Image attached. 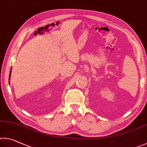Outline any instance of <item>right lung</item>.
Wrapping results in <instances>:
<instances>
[{
    "instance_id": "right-lung-1",
    "label": "right lung",
    "mask_w": 147,
    "mask_h": 147,
    "mask_svg": "<svg viewBox=\"0 0 147 147\" xmlns=\"http://www.w3.org/2000/svg\"><path fill=\"white\" fill-rule=\"evenodd\" d=\"M11 70H10V74H9V81L10 80V78H11Z\"/></svg>"
}]
</instances>
